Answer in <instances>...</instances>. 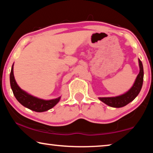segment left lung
Listing matches in <instances>:
<instances>
[{"instance_id": "1", "label": "left lung", "mask_w": 153, "mask_h": 153, "mask_svg": "<svg viewBox=\"0 0 153 153\" xmlns=\"http://www.w3.org/2000/svg\"><path fill=\"white\" fill-rule=\"evenodd\" d=\"M139 67H140V73L136 77V79L133 85L130 89L124 94L118 95L115 97H99V100L106 105L114 107V108H121L127 105L130 102L137 96L142 89L143 80V69L142 61L138 59Z\"/></svg>"}]
</instances>
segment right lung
<instances>
[{"label": "right lung", "mask_w": 153, "mask_h": 153, "mask_svg": "<svg viewBox=\"0 0 153 153\" xmlns=\"http://www.w3.org/2000/svg\"><path fill=\"white\" fill-rule=\"evenodd\" d=\"M10 78L11 88L16 98L22 106L31 111H36V112L47 111L56 106L61 98V97H59L56 99L45 100L33 96L27 93L26 91L21 89L16 82L14 76H13V64L11 67Z\"/></svg>", "instance_id": "add662e5"}]
</instances>
